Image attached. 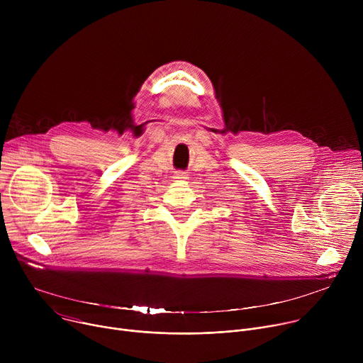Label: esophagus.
Listing matches in <instances>:
<instances>
[{
  "instance_id": "obj_1",
  "label": "esophagus",
  "mask_w": 363,
  "mask_h": 363,
  "mask_svg": "<svg viewBox=\"0 0 363 363\" xmlns=\"http://www.w3.org/2000/svg\"><path fill=\"white\" fill-rule=\"evenodd\" d=\"M175 179H182V181H185V179H188V175H186V172H182V171H178L177 174H175V177H174Z\"/></svg>"
}]
</instances>
